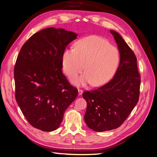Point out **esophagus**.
Masks as SVG:
<instances>
[{
	"label": "esophagus",
	"mask_w": 157,
	"mask_h": 157,
	"mask_svg": "<svg viewBox=\"0 0 157 157\" xmlns=\"http://www.w3.org/2000/svg\"><path fill=\"white\" fill-rule=\"evenodd\" d=\"M83 90H82V89H78V94L79 95H82V94H83Z\"/></svg>",
	"instance_id": "34e87169"
}]
</instances>
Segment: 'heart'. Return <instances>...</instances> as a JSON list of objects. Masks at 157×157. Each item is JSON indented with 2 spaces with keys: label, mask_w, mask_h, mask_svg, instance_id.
Segmentation results:
<instances>
[{
  "label": "heart",
  "mask_w": 157,
  "mask_h": 157,
  "mask_svg": "<svg viewBox=\"0 0 157 157\" xmlns=\"http://www.w3.org/2000/svg\"><path fill=\"white\" fill-rule=\"evenodd\" d=\"M119 61L118 50L107 39L96 36L82 39L74 48L65 49L62 55L63 67L68 76L80 73L84 68L86 71L83 75L72 79V83L77 85L105 84L114 74Z\"/></svg>",
  "instance_id": "b5f03b06"
}]
</instances>
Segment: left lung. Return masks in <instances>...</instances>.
I'll list each match as a JSON object with an SVG mask.
<instances>
[{
  "mask_svg": "<svg viewBox=\"0 0 157 157\" xmlns=\"http://www.w3.org/2000/svg\"><path fill=\"white\" fill-rule=\"evenodd\" d=\"M110 32L118 47L119 67L109 82L82 94L87 103L85 121L96 132L119 127L132 112L140 96V75L136 56L118 33Z\"/></svg>",
  "mask_w": 157,
  "mask_h": 157,
  "instance_id": "8db88e82",
  "label": "left lung"
}]
</instances>
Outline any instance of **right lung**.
<instances>
[{
  "mask_svg": "<svg viewBox=\"0 0 157 157\" xmlns=\"http://www.w3.org/2000/svg\"><path fill=\"white\" fill-rule=\"evenodd\" d=\"M77 36L63 28H45L34 33L17 56L15 99L29 124L38 129H57L78 96L61 70L63 52Z\"/></svg>",
  "mask_w": 157,
  "mask_h": 157,
  "instance_id": "add662e5",
  "label": "right lung"
}]
</instances>
